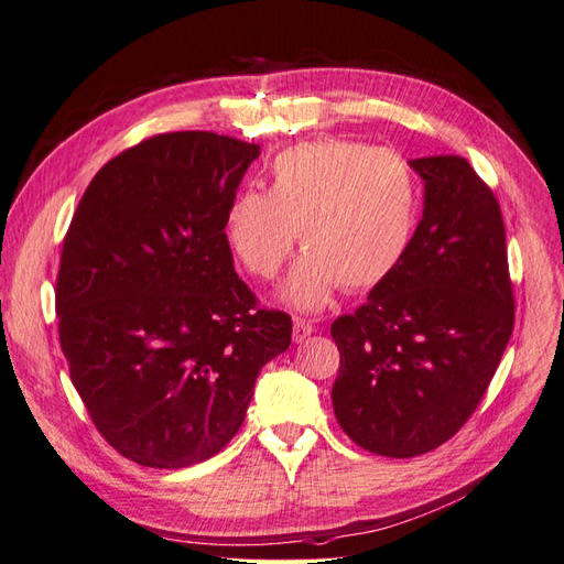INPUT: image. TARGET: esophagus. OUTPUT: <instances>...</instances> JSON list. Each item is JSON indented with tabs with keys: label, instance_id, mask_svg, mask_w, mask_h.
<instances>
[{
	"label": "esophagus",
	"instance_id": "obj_1",
	"mask_svg": "<svg viewBox=\"0 0 564 564\" xmlns=\"http://www.w3.org/2000/svg\"><path fill=\"white\" fill-rule=\"evenodd\" d=\"M313 332H315V327L308 319H301V317L294 319V340H296V344H303V340L308 338Z\"/></svg>",
	"mask_w": 564,
	"mask_h": 564
}]
</instances>
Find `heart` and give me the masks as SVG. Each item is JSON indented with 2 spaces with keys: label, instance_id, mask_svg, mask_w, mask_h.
Returning a JSON list of instances; mask_svg holds the SVG:
<instances>
[{
  "label": "heart",
  "instance_id": "heart-1",
  "mask_svg": "<svg viewBox=\"0 0 564 564\" xmlns=\"http://www.w3.org/2000/svg\"><path fill=\"white\" fill-rule=\"evenodd\" d=\"M268 176V193L228 202L224 237L247 272L270 280L299 232L305 253L282 286L286 303L317 311L338 284L365 292L398 270L419 212V181L398 152L322 139L280 152Z\"/></svg>",
  "mask_w": 564,
  "mask_h": 564
}]
</instances>
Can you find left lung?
I'll list each match as a JSON object with an SVG mask.
<instances>
[{"instance_id": "1", "label": "left lung", "mask_w": 564, "mask_h": 564, "mask_svg": "<svg viewBox=\"0 0 564 564\" xmlns=\"http://www.w3.org/2000/svg\"><path fill=\"white\" fill-rule=\"evenodd\" d=\"M423 216L392 275L332 324L334 414L362 449L409 458L460 431L513 334L499 202L458 155L412 160Z\"/></svg>"}]
</instances>
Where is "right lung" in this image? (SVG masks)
Masks as SVG:
<instances>
[{
  "label": "right lung",
  "instance_id": "obj_1",
  "mask_svg": "<svg viewBox=\"0 0 564 564\" xmlns=\"http://www.w3.org/2000/svg\"><path fill=\"white\" fill-rule=\"evenodd\" d=\"M259 152L212 131L152 135L100 169L67 228L61 348L98 433L139 466L218 454L292 344V317L256 305L224 237Z\"/></svg>",
  "mask_w": 564,
  "mask_h": 564
}]
</instances>
